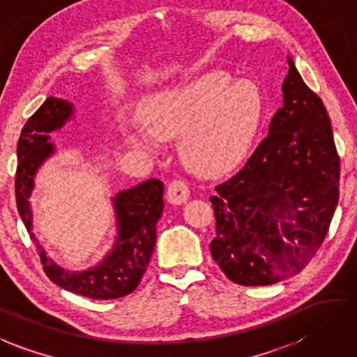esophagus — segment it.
Returning <instances> with one entry per match:
<instances>
[{
  "mask_svg": "<svg viewBox=\"0 0 357 357\" xmlns=\"http://www.w3.org/2000/svg\"><path fill=\"white\" fill-rule=\"evenodd\" d=\"M190 197L189 185H187L184 181L174 179L168 184L167 189V201L170 204H184Z\"/></svg>",
  "mask_w": 357,
  "mask_h": 357,
  "instance_id": "esophagus-1",
  "label": "esophagus"
}]
</instances>
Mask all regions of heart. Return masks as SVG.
Returning <instances> with one entry per match:
<instances>
[{
  "instance_id": "1",
  "label": "heart",
  "mask_w": 357,
  "mask_h": 357,
  "mask_svg": "<svg viewBox=\"0 0 357 357\" xmlns=\"http://www.w3.org/2000/svg\"><path fill=\"white\" fill-rule=\"evenodd\" d=\"M264 101L251 79L213 70L173 89L148 95L137 106L142 126H121L129 145L153 151V137H179L192 170L213 174L236 167L248 154L261 125Z\"/></svg>"
}]
</instances>
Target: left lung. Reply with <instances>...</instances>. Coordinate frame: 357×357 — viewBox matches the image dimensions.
<instances>
[{
  "label": "left lung",
  "instance_id": "8db88e82",
  "mask_svg": "<svg viewBox=\"0 0 357 357\" xmlns=\"http://www.w3.org/2000/svg\"><path fill=\"white\" fill-rule=\"evenodd\" d=\"M268 135L211 203L213 261L241 286H270L296 275L325 241L339 201L340 160L323 101L294 61Z\"/></svg>",
  "mask_w": 357,
  "mask_h": 357
}]
</instances>
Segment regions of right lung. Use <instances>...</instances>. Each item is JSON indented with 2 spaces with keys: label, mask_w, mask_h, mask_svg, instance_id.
<instances>
[{
  "label": "right lung",
  "mask_w": 357,
  "mask_h": 357,
  "mask_svg": "<svg viewBox=\"0 0 357 357\" xmlns=\"http://www.w3.org/2000/svg\"><path fill=\"white\" fill-rule=\"evenodd\" d=\"M71 102L50 96L26 121L17 145L15 198L17 209L34 241L43 271L57 286L93 300H114L135 290L144 276L156 245V223L164 209V183L148 179L132 189L121 190L112 198L116 237L112 250L95 267L70 271L47 256L32 232L29 197L34 190L37 170L54 154L50 132L61 129L73 115Z\"/></svg>",
  "instance_id": "obj_1"
}]
</instances>
